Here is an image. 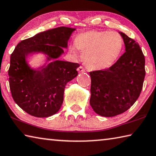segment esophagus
<instances>
[{
  "instance_id": "obj_1",
  "label": "esophagus",
  "mask_w": 156,
  "mask_h": 156,
  "mask_svg": "<svg viewBox=\"0 0 156 156\" xmlns=\"http://www.w3.org/2000/svg\"><path fill=\"white\" fill-rule=\"evenodd\" d=\"M78 71L79 73L85 72V69H84L83 67H82V66H80V67L78 68Z\"/></svg>"
}]
</instances>
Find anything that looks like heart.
I'll list each match as a JSON object with an SVG mask.
<instances>
[{"mask_svg": "<svg viewBox=\"0 0 156 156\" xmlns=\"http://www.w3.org/2000/svg\"><path fill=\"white\" fill-rule=\"evenodd\" d=\"M70 44L69 51L73 57L83 53L84 65L91 70L109 69L118 61L124 47V41L115 31L89 30L79 33Z\"/></svg>", "mask_w": 156, "mask_h": 156, "instance_id": "heart-1", "label": "heart"}]
</instances>
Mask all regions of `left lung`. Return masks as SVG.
Listing matches in <instances>:
<instances>
[{"instance_id":"left-lung-1","label":"left lung","mask_w":156,"mask_h":156,"mask_svg":"<svg viewBox=\"0 0 156 156\" xmlns=\"http://www.w3.org/2000/svg\"><path fill=\"white\" fill-rule=\"evenodd\" d=\"M125 52L112 67L90 72V105L105 117L121 114L138 98L145 76V59L138 43L125 34Z\"/></svg>"}]
</instances>
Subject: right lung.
Instances as JSON below:
<instances>
[{"label": "right lung", "instance_id": "obj_1", "mask_svg": "<svg viewBox=\"0 0 156 156\" xmlns=\"http://www.w3.org/2000/svg\"><path fill=\"white\" fill-rule=\"evenodd\" d=\"M76 29L60 27L36 34L18 43L10 57L8 71L13 99L31 115L47 118L61 107L65 86L78 75V63L57 60L67 48ZM41 52L52 61L37 70L27 64L30 53Z\"/></svg>", "mask_w": 156, "mask_h": 156}]
</instances>
